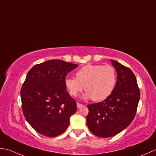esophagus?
I'll return each mask as SVG.
<instances>
[{"mask_svg": "<svg viewBox=\"0 0 156 156\" xmlns=\"http://www.w3.org/2000/svg\"><path fill=\"white\" fill-rule=\"evenodd\" d=\"M83 106H84L83 104H79V103H77V108H81L83 107Z\"/></svg>", "mask_w": 156, "mask_h": 156, "instance_id": "obj_1", "label": "esophagus"}]
</instances>
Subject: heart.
Returning a JSON list of instances; mask_svg holds the SVG:
<instances>
[{
    "instance_id": "heart-1",
    "label": "heart",
    "mask_w": 156,
    "mask_h": 156,
    "mask_svg": "<svg viewBox=\"0 0 156 156\" xmlns=\"http://www.w3.org/2000/svg\"><path fill=\"white\" fill-rule=\"evenodd\" d=\"M76 79L67 77L65 85L69 94L77 96L83 89L85 99L101 101L112 94L116 82V70L109 65H87L76 73Z\"/></svg>"
}]
</instances>
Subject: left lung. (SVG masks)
I'll list each match as a JSON object with an SVG mask.
<instances>
[{"label":"left lung","mask_w":156,"mask_h":156,"mask_svg":"<svg viewBox=\"0 0 156 156\" xmlns=\"http://www.w3.org/2000/svg\"><path fill=\"white\" fill-rule=\"evenodd\" d=\"M117 79L112 94L99 103L87 105L89 129L100 137H110L125 130L134 119L140 91L135 76L129 68L110 60Z\"/></svg>","instance_id":"obj_1"}]
</instances>
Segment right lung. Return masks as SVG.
I'll list each match as a JSON object with an SVG mask.
<instances>
[{"instance_id":"add662e5","label":"right lung","mask_w":156,"mask_h":156,"mask_svg":"<svg viewBox=\"0 0 156 156\" xmlns=\"http://www.w3.org/2000/svg\"><path fill=\"white\" fill-rule=\"evenodd\" d=\"M78 65L50 60L34 65L21 90L22 110L28 123L41 135L54 137L64 133L77 104L65 85L68 73Z\"/></svg>"}]
</instances>
